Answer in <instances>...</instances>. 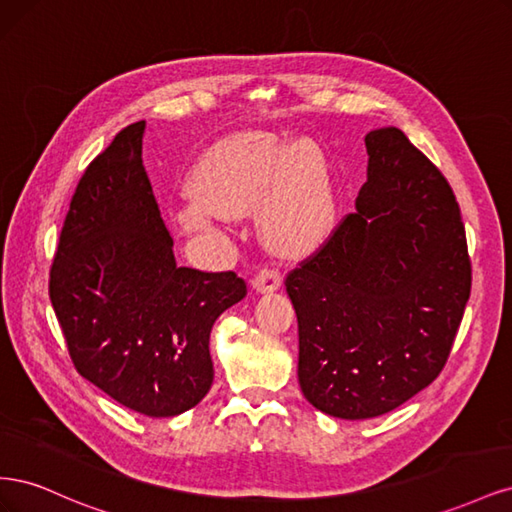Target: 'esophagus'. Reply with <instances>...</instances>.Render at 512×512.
<instances>
[{
  "label": "esophagus",
  "mask_w": 512,
  "mask_h": 512,
  "mask_svg": "<svg viewBox=\"0 0 512 512\" xmlns=\"http://www.w3.org/2000/svg\"><path fill=\"white\" fill-rule=\"evenodd\" d=\"M254 290L256 292H260V294H269V292H275V290H280V286H282V277H280V273H277V269H269V267H265V269H260L258 273H256V277H254Z\"/></svg>",
  "instance_id": "34e87169"
}]
</instances>
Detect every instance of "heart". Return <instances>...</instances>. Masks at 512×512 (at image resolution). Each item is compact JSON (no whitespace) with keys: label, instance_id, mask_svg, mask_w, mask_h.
<instances>
[{"label":"heart","instance_id":"1","mask_svg":"<svg viewBox=\"0 0 512 512\" xmlns=\"http://www.w3.org/2000/svg\"><path fill=\"white\" fill-rule=\"evenodd\" d=\"M188 200L175 213L183 232L218 226L260 203V224L275 247L299 252L329 235L335 203L322 151L307 138L273 132L232 134L215 143L190 175Z\"/></svg>","mask_w":512,"mask_h":512}]
</instances>
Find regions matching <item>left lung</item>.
Segmentation results:
<instances>
[{"label": "left lung", "mask_w": 512, "mask_h": 512, "mask_svg": "<svg viewBox=\"0 0 512 512\" xmlns=\"http://www.w3.org/2000/svg\"><path fill=\"white\" fill-rule=\"evenodd\" d=\"M365 147L356 211L286 277L301 391L348 421L391 412L440 376L472 288L444 175L397 128L369 132Z\"/></svg>", "instance_id": "8db88e82"}]
</instances>
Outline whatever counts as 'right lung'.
I'll return each instance as SVG.
<instances>
[{
    "instance_id": "1",
    "label": "right lung",
    "mask_w": 512,
    "mask_h": 512,
    "mask_svg": "<svg viewBox=\"0 0 512 512\" xmlns=\"http://www.w3.org/2000/svg\"><path fill=\"white\" fill-rule=\"evenodd\" d=\"M145 121L123 128L70 200L49 297L79 374L145 416L194 408L213 382V322L247 286L177 267L143 166Z\"/></svg>"
}]
</instances>
